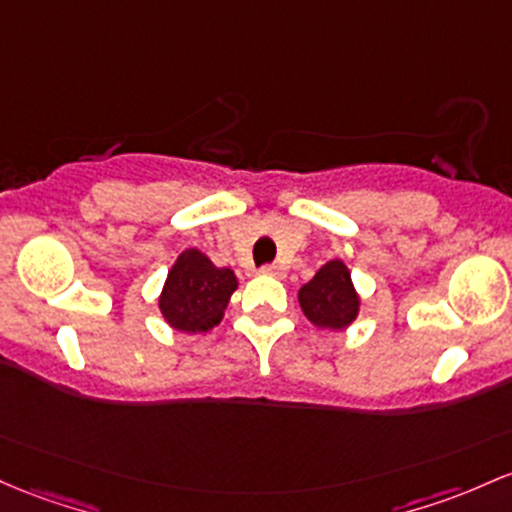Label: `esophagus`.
Wrapping results in <instances>:
<instances>
[{
  "label": "esophagus",
  "mask_w": 512,
  "mask_h": 512,
  "mask_svg": "<svg viewBox=\"0 0 512 512\" xmlns=\"http://www.w3.org/2000/svg\"><path fill=\"white\" fill-rule=\"evenodd\" d=\"M260 272L267 274V277H284V267H279V265H267V267H262Z\"/></svg>",
  "instance_id": "34e87169"
}]
</instances>
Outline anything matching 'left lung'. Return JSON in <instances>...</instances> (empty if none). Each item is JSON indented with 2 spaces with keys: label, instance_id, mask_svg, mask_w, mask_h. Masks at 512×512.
Returning <instances> with one entry per match:
<instances>
[{
  "label": "left lung",
  "instance_id": "1",
  "mask_svg": "<svg viewBox=\"0 0 512 512\" xmlns=\"http://www.w3.org/2000/svg\"><path fill=\"white\" fill-rule=\"evenodd\" d=\"M303 316L320 330H345L355 323L362 296L342 260H330L299 289Z\"/></svg>",
  "mask_w": 512,
  "mask_h": 512
}]
</instances>
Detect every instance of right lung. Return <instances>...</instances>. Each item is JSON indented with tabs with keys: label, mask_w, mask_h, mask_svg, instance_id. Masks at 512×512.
I'll return each mask as SVG.
<instances>
[{
	"label": "right lung",
	"mask_w": 512,
	"mask_h": 512,
	"mask_svg": "<svg viewBox=\"0 0 512 512\" xmlns=\"http://www.w3.org/2000/svg\"><path fill=\"white\" fill-rule=\"evenodd\" d=\"M235 289L238 277L233 269L216 267L209 255L187 247L167 272L157 308L165 323L179 333H209L223 320Z\"/></svg>",
	"instance_id": "obj_1"
}]
</instances>
